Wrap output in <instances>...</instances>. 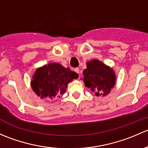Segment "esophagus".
<instances>
[{"mask_svg": "<svg viewBox=\"0 0 148 148\" xmlns=\"http://www.w3.org/2000/svg\"><path fill=\"white\" fill-rule=\"evenodd\" d=\"M74 71H75V72H77V74H79V69L76 68L75 69H74Z\"/></svg>", "mask_w": 148, "mask_h": 148, "instance_id": "obj_1", "label": "esophagus"}]
</instances>
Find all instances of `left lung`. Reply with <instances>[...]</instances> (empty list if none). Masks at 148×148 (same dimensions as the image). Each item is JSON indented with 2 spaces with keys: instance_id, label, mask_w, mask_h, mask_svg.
<instances>
[{
  "instance_id": "obj_1",
  "label": "left lung",
  "mask_w": 148,
  "mask_h": 148,
  "mask_svg": "<svg viewBox=\"0 0 148 148\" xmlns=\"http://www.w3.org/2000/svg\"><path fill=\"white\" fill-rule=\"evenodd\" d=\"M83 74L85 86L96 96H106L115 84L116 76L112 69L97 59L86 63Z\"/></svg>"
}]
</instances>
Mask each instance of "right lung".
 <instances>
[{
	"label": "right lung",
	"mask_w": 148,
	"mask_h": 148,
	"mask_svg": "<svg viewBox=\"0 0 148 148\" xmlns=\"http://www.w3.org/2000/svg\"><path fill=\"white\" fill-rule=\"evenodd\" d=\"M76 72L59 63H49L36 70L31 80V87L41 98L60 97L66 92L67 85L78 78Z\"/></svg>",
	"instance_id": "obj_1"
}]
</instances>
